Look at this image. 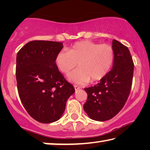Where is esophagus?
<instances>
[{
	"mask_svg": "<svg viewBox=\"0 0 150 150\" xmlns=\"http://www.w3.org/2000/svg\"><path fill=\"white\" fill-rule=\"evenodd\" d=\"M74 88H75V91H77V90L79 89V88H80V87H78V86H77V85H75V86H74Z\"/></svg>",
	"mask_w": 150,
	"mask_h": 150,
	"instance_id": "obj_1",
	"label": "esophagus"
}]
</instances>
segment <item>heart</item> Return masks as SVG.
<instances>
[{
    "instance_id": "1",
    "label": "heart",
    "mask_w": 150,
    "mask_h": 150,
    "mask_svg": "<svg viewBox=\"0 0 150 150\" xmlns=\"http://www.w3.org/2000/svg\"><path fill=\"white\" fill-rule=\"evenodd\" d=\"M115 61V52L108 44L90 41L75 43L69 51L57 53L55 62L61 71L67 74L77 65L79 67L68 77L69 80L83 85L91 81H100L110 71Z\"/></svg>"
}]
</instances>
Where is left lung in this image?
I'll use <instances>...</instances> for the list:
<instances>
[{
    "instance_id": "obj_1",
    "label": "left lung",
    "mask_w": 150,
    "mask_h": 150,
    "mask_svg": "<svg viewBox=\"0 0 150 150\" xmlns=\"http://www.w3.org/2000/svg\"><path fill=\"white\" fill-rule=\"evenodd\" d=\"M115 61L112 69L93 87L85 88L87 100L83 108L94 120L105 121L115 116L125 105L130 94L134 63L128 48L112 40Z\"/></svg>"
}]
</instances>
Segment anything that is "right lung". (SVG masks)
<instances>
[{"label": "right lung", "instance_id": "add662e5", "mask_svg": "<svg viewBox=\"0 0 150 150\" xmlns=\"http://www.w3.org/2000/svg\"><path fill=\"white\" fill-rule=\"evenodd\" d=\"M63 47L61 42L35 40L27 43L16 55L20 98L28 113L39 122L59 120L67 99L75 93L55 62Z\"/></svg>", "mask_w": 150, "mask_h": 150}]
</instances>
